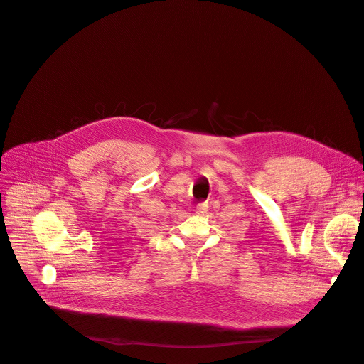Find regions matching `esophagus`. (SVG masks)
Wrapping results in <instances>:
<instances>
[{"instance_id": "1", "label": "esophagus", "mask_w": 364, "mask_h": 364, "mask_svg": "<svg viewBox=\"0 0 364 364\" xmlns=\"http://www.w3.org/2000/svg\"><path fill=\"white\" fill-rule=\"evenodd\" d=\"M206 210H208V205L206 203H199V205H197V208H196L197 213H206Z\"/></svg>"}]
</instances>
